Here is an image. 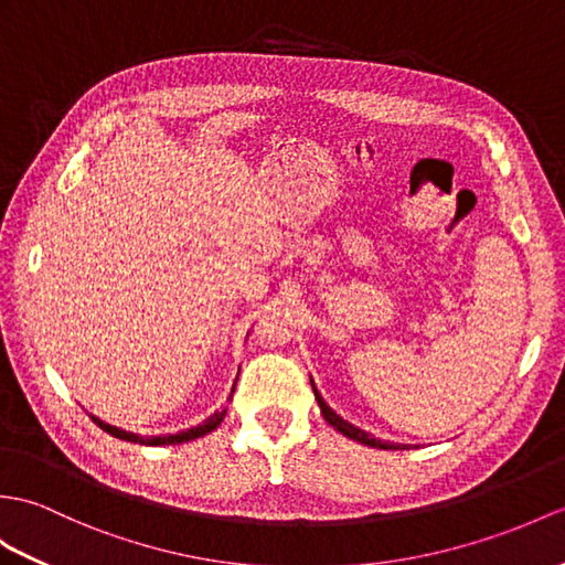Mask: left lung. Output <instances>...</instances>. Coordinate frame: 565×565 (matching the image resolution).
Masks as SVG:
<instances>
[{
  "instance_id": "1",
  "label": "left lung",
  "mask_w": 565,
  "mask_h": 565,
  "mask_svg": "<svg viewBox=\"0 0 565 565\" xmlns=\"http://www.w3.org/2000/svg\"><path fill=\"white\" fill-rule=\"evenodd\" d=\"M310 385H312V392H315V399H318V404H320V412L324 416V422L330 424V426H334L339 433H342V436L356 440V443H363V445H371V448H380V450H406V448H409V445H399V443H390V440H377L375 436H371V433H365V430L356 428L353 424L344 422L342 416H339L337 412H332L330 406L324 404V399H322V395L318 392V387H315L312 380H310Z\"/></svg>"
}]
</instances>
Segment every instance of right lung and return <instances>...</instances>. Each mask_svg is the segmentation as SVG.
I'll use <instances>...</instances> for the list:
<instances>
[{
	"instance_id": "add662e5",
	"label": "right lung",
	"mask_w": 565,
	"mask_h": 565,
	"mask_svg": "<svg viewBox=\"0 0 565 565\" xmlns=\"http://www.w3.org/2000/svg\"><path fill=\"white\" fill-rule=\"evenodd\" d=\"M233 390H235V387H233ZM223 416H226V409L212 414V416L206 418L204 424L194 426V428L180 430V433H170V436H149V438H141V436H137V433H127V430H122V428H115V426H110V424H103L100 418H96V416H90V418H94V424H98L105 433H110V436L120 438V440H127V443H139V445H178V443H188V440L206 436V433H212L216 426H221Z\"/></svg>"
}]
</instances>
